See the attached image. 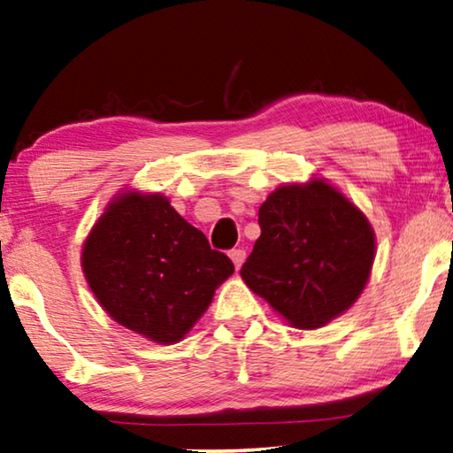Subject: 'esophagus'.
<instances>
[{
	"label": "esophagus",
	"mask_w": 453,
	"mask_h": 453,
	"mask_svg": "<svg viewBox=\"0 0 453 453\" xmlns=\"http://www.w3.org/2000/svg\"><path fill=\"white\" fill-rule=\"evenodd\" d=\"M229 258H232V262L235 265V270H240L246 260V250H242V248L232 250V252H229Z\"/></svg>",
	"instance_id": "34e87169"
}]
</instances>
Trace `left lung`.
Instances as JSON below:
<instances>
[{
	"instance_id": "8db88e82",
	"label": "left lung",
	"mask_w": 453,
	"mask_h": 453,
	"mask_svg": "<svg viewBox=\"0 0 453 453\" xmlns=\"http://www.w3.org/2000/svg\"><path fill=\"white\" fill-rule=\"evenodd\" d=\"M258 224L240 274L276 313L317 329L354 305L374 262V232L337 188L321 179L279 187L262 203Z\"/></svg>"
}]
</instances>
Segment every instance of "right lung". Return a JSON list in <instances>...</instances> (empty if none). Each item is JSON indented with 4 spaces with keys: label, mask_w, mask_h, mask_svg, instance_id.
<instances>
[{
    "label": "right lung",
    "mask_w": 453,
    "mask_h": 453,
    "mask_svg": "<svg viewBox=\"0 0 453 453\" xmlns=\"http://www.w3.org/2000/svg\"><path fill=\"white\" fill-rule=\"evenodd\" d=\"M99 305L121 326L157 343L185 337L234 273L205 234L162 195L121 193L87 235L81 256Z\"/></svg>",
    "instance_id": "obj_1"
}]
</instances>
